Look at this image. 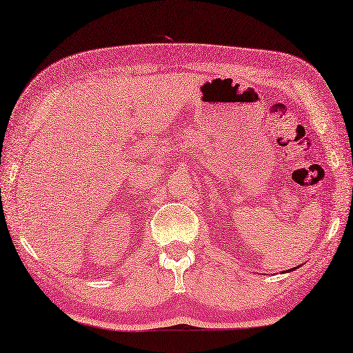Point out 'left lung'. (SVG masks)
I'll use <instances>...</instances> for the list:
<instances>
[{
    "label": "left lung",
    "mask_w": 353,
    "mask_h": 353,
    "mask_svg": "<svg viewBox=\"0 0 353 353\" xmlns=\"http://www.w3.org/2000/svg\"><path fill=\"white\" fill-rule=\"evenodd\" d=\"M294 268H296V267H294ZM294 268H291V270H290V272H292V270H294Z\"/></svg>",
    "instance_id": "left-lung-1"
}]
</instances>
